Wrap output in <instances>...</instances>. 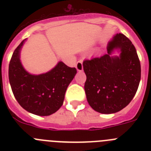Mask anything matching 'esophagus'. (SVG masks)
Here are the masks:
<instances>
[{
    "label": "esophagus",
    "instance_id": "1",
    "mask_svg": "<svg viewBox=\"0 0 151 151\" xmlns=\"http://www.w3.org/2000/svg\"><path fill=\"white\" fill-rule=\"evenodd\" d=\"M76 67L78 71H82L83 70V66H82V60H78L76 63Z\"/></svg>",
    "mask_w": 151,
    "mask_h": 151
}]
</instances>
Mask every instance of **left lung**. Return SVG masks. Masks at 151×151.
<instances>
[{
  "instance_id": "8db88e82",
  "label": "left lung",
  "mask_w": 151,
  "mask_h": 151,
  "mask_svg": "<svg viewBox=\"0 0 151 151\" xmlns=\"http://www.w3.org/2000/svg\"><path fill=\"white\" fill-rule=\"evenodd\" d=\"M121 49L119 57L110 56ZM86 74L85 91L89 105L104 114L116 113L127 106L135 95L141 80V63L132 41L117 34L107 46V54L83 61Z\"/></svg>"
}]
</instances>
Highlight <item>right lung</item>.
<instances>
[{
	"mask_svg": "<svg viewBox=\"0 0 151 151\" xmlns=\"http://www.w3.org/2000/svg\"><path fill=\"white\" fill-rule=\"evenodd\" d=\"M24 41L15 49L9 64L12 91L17 102L26 111L43 116L51 115L63 105L68 85L77 70L60 62L48 73L38 76L29 74L19 60Z\"/></svg>",
	"mask_w": 151,
	"mask_h": 151,
	"instance_id": "right-lung-1",
	"label": "right lung"
}]
</instances>
